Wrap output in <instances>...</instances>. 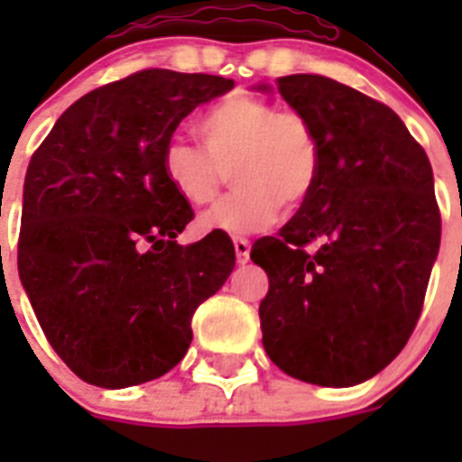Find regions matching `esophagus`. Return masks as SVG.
<instances>
[{
    "label": "esophagus",
    "instance_id": "obj_1",
    "mask_svg": "<svg viewBox=\"0 0 462 462\" xmlns=\"http://www.w3.org/2000/svg\"><path fill=\"white\" fill-rule=\"evenodd\" d=\"M234 247H236V259H238V263H247V261H250V250H252L250 240L234 238Z\"/></svg>",
    "mask_w": 462,
    "mask_h": 462
}]
</instances>
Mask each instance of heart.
<instances>
[{
	"label": "heart",
	"mask_w": 462,
	"mask_h": 462,
	"mask_svg": "<svg viewBox=\"0 0 462 462\" xmlns=\"http://www.w3.org/2000/svg\"><path fill=\"white\" fill-rule=\"evenodd\" d=\"M203 148L171 141L162 171L189 206L217 196L231 171L236 191L199 217L203 234L247 236L271 226L280 210H298L319 175V138L298 110H280L252 94H231L196 120Z\"/></svg>",
	"instance_id": "1"
}]
</instances>
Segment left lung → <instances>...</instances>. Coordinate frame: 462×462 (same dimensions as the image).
Instances as JSON below:
<instances>
[{"label":"left lung","mask_w":462,"mask_h":462,"mask_svg":"<svg viewBox=\"0 0 462 462\" xmlns=\"http://www.w3.org/2000/svg\"><path fill=\"white\" fill-rule=\"evenodd\" d=\"M275 89L312 122L321 159L280 238L252 247L268 273L263 349L300 382L354 386L398 356L421 314L442 236L430 162L405 122L358 89L312 73Z\"/></svg>","instance_id":"left-lung-1"}]
</instances>
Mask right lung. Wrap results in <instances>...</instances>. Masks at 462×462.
Returning a JSON list of instances; mask_svg holds the SVG:
<instances>
[{"mask_svg":"<svg viewBox=\"0 0 462 462\" xmlns=\"http://www.w3.org/2000/svg\"><path fill=\"white\" fill-rule=\"evenodd\" d=\"M231 88L208 73L138 71L69 106L32 157L20 282L83 382L126 389L175 368L191 314L234 271L224 236L178 245L194 212L162 171L178 125Z\"/></svg>","mask_w":462,"mask_h":462,"instance_id":"add662e5","label":"right lung"}]
</instances>
